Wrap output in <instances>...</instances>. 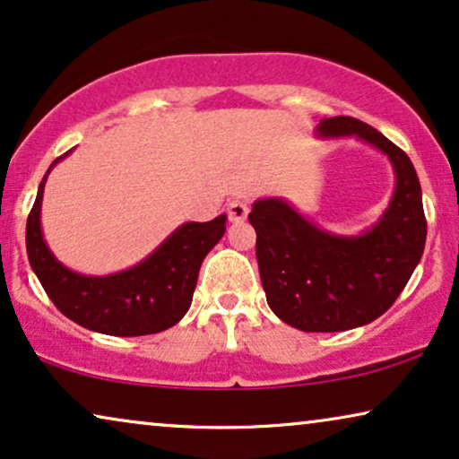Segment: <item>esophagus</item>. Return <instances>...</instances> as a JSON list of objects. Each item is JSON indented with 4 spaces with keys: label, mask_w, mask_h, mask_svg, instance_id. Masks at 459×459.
Masks as SVG:
<instances>
[{
    "label": "esophagus",
    "mask_w": 459,
    "mask_h": 459,
    "mask_svg": "<svg viewBox=\"0 0 459 459\" xmlns=\"http://www.w3.org/2000/svg\"><path fill=\"white\" fill-rule=\"evenodd\" d=\"M248 211H250V206H248V203H247V200H244V198L230 200V204H228V217H230L231 223H240V221H244V219L248 217Z\"/></svg>",
    "instance_id": "obj_1"
}]
</instances>
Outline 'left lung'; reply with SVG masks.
I'll list each match as a JSON object with an SVG mask.
<instances>
[{
	"mask_svg": "<svg viewBox=\"0 0 459 459\" xmlns=\"http://www.w3.org/2000/svg\"><path fill=\"white\" fill-rule=\"evenodd\" d=\"M319 140L355 137L391 162L394 190L378 221L359 234H332L281 196L253 203L256 263L267 305L303 332H342L380 317L422 259V187L410 156L353 117L322 118Z\"/></svg>",
	"mask_w": 459,
	"mask_h": 459,
	"instance_id": "8db88e82",
	"label": "left lung"
}]
</instances>
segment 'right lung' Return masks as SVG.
<instances>
[{
    "mask_svg": "<svg viewBox=\"0 0 459 459\" xmlns=\"http://www.w3.org/2000/svg\"><path fill=\"white\" fill-rule=\"evenodd\" d=\"M73 150L62 154L43 175L27 219L30 269L52 303L74 324L110 336H146L171 328L186 316L204 256L225 234L228 215L212 221L181 223L146 259L123 272L85 275L68 269L49 250L41 230V203L48 175Z\"/></svg>",
    "mask_w": 459,
    "mask_h": 459,
    "instance_id": "1",
    "label": "right lung"
}]
</instances>
